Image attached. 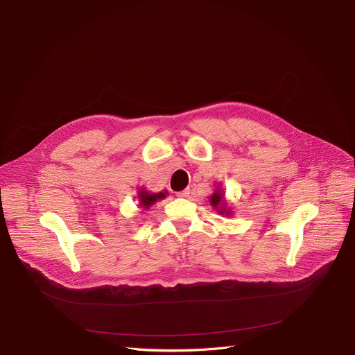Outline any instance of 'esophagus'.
<instances>
[{
  "label": "esophagus",
  "instance_id": "1",
  "mask_svg": "<svg viewBox=\"0 0 355 355\" xmlns=\"http://www.w3.org/2000/svg\"><path fill=\"white\" fill-rule=\"evenodd\" d=\"M188 196H190V190H182V191L177 193V197H181V198H187Z\"/></svg>",
  "mask_w": 355,
  "mask_h": 355
}]
</instances>
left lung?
<instances>
[{"label":"left lung","instance_id":"1","mask_svg":"<svg viewBox=\"0 0 355 355\" xmlns=\"http://www.w3.org/2000/svg\"><path fill=\"white\" fill-rule=\"evenodd\" d=\"M209 202H211V205L214 207V208H218L217 211L220 212V214H225L227 217H230L231 211L225 208V201H224V196H223L221 190H216V193L211 196Z\"/></svg>","mask_w":355,"mask_h":355}]
</instances>
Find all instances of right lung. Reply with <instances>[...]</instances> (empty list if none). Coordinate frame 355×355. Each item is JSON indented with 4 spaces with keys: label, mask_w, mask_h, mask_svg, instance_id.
I'll list each match as a JSON object with an SVG mask.
<instances>
[{
    "label": "right lung",
    "mask_w": 355,
    "mask_h": 355,
    "mask_svg": "<svg viewBox=\"0 0 355 355\" xmlns=\"http://www.w3.org/2000/svg\"><path fill=\"white\" fill-rule=\"evenodd\" d=\"M168 193L165 191V193H158V194H150V193H147L146 190H139L138 191V198H139V207H143V208H150L153 204H155L158 200H162V198H165V196H167Z\"/></svg>",
    "instance_id": "obj_1"
}]
</instances>
